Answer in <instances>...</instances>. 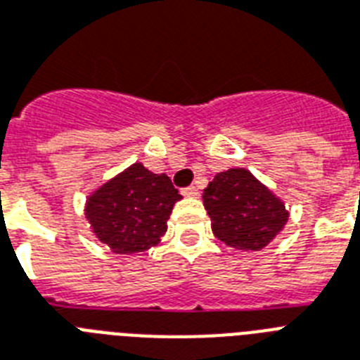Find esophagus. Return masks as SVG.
Here are the masks:
<instances>
[{
    "mask_svg": "<svg viewBox=\"0 0 360 360\" xmlns=\"http://www.w3.org/2000/svg\"><path fill=\"white\" fill-rule=\"evenodd\" d=\"M182 193H184V197H189V198H197L198 195V189L195 188V186H189V188H186V189H182Z\"/></svg>",
    "mask_w": 360,
    "mask_h": 360,
    "instance_id": "34e87169",
    "label": "esophagus"
}]
</instances>
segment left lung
<instances>
[{
    "instance_id": "obj_1",
    "label": "left lung",
    "mask_w": 360,
    "mask_h": 360,
    "mask_svg": "<svg viewBox=\"0 0 360 360\" xmlns=\"http://www.w3.org/2000/svg\"><path fill=\"white\" fill-rule=\"evenodd\" d=\"M202 200L215 238L238 251L264 249L290 217L283 198L243 167L217 172Z\"/></svg>"
}]
</instances>
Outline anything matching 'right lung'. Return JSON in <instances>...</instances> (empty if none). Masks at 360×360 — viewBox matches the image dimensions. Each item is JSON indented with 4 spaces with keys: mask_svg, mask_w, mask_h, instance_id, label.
<instances>
[{
    "mask_svg": "<svg viewBox=\"0 0 360 360\" xmlns=\"http://www.w3.org/2000/svg\"><path fill=\"white\" fill-rule=\"evenodd\" d=\"M180 198L167 174H154L143 163H134L89 195L85 219L111 251L134 255L162 241Z\"/></svg>",
    "mask_w": 360,
    "mask_h": 360,
    "instance_id": "obj_1",
    "label": "right lung"
}]
</instances>
